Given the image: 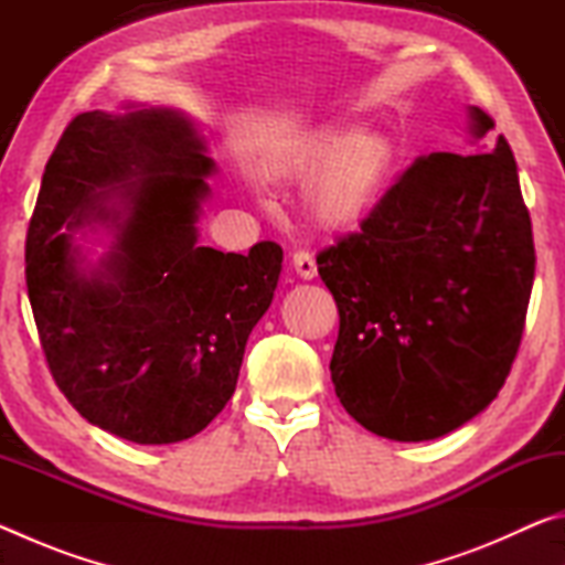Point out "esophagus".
<instances>
[{
    "instance_id": "1",
    "label": "esophagus",
    "mask_w": 565,
    "mask_h": 565,
    "mask_svg": "<svg viewBox=\"0 0 565 565\" xmlns=\"http://www.w3.org/2000/svg\"><path fill=\"white\" fill-rule=\"evenodd\" d=\"M291 264L301 279H313V276H317V262H313V256L309 252H294Z\"/></svg>"
}]
</instances>
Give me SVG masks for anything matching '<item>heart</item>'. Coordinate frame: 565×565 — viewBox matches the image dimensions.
Listing matches in <instances>:
<instances>
[{"mask_svg": "<svg viewBox=\"0 0 565 565\" xmlns=\"http://www.w3.org/2000/svg\"><path fill=\"white\" fill-rule=\"evenodd\" d=\"M398 169V149L388 134L359 127H329L309 134L266 161L271 181H309L303 206L329 232L366 222Z\"/></svg>", "mask_w": 565, "mask_h": 565, "instance_id": "obj_1", "label": "heart"}]
</instances>
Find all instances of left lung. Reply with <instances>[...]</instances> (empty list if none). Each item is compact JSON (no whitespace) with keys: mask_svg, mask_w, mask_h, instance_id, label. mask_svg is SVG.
I'll return each instance as SVG.
<instances>
[{"mask_svg":"<svg viewBox=\"0 0 565 565\" xmlns=\"http://www.w3.org/2000/svg\"><path fill=\"white\" fill-rule=\"evenodd\" d=\"M473 137L493 129L471 107ZM339 309L331 381L363 428L428 441L499 396L519 353L535 248L509 141L434 151L359 232L317 256Z\"/></svg>","mask_w":565,"mask_h":565,"instance_id":"left-lung-1","label":"left lung"}]
</instances>
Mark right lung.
Instances as JSON below:
<instances>
[{"label":"right lung","instance_id":"1","mask_svg":"<svg viewBox=\"0 0 565 565\" xmlns=\"http://www.w3.org/2000/svg\"><path fill=\"white\" fill-rule=\"evenodd\" d=\"M212 171L169 109L76 114L46 161L24 254L46 366L89 424L131 444H177L212 424L279 281L276 242L246 256L196 244ZM89 221H109L118 242L84 277L71 234Z\"/></svg>","mask_w":565,"mask_h":565}]
</instances>
